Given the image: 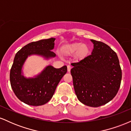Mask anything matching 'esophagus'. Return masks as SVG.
<instances>
[{"instance_id":"esophagus-1","label":"esophagus","mask_w":131,"mask_h":131,"mask_svg":"<svg viewBox=\"0 0 131 131\" xmlns=\"http://www.w3.org/2000/svg\"><path fill=\"white\" fill-rule=\"evenodd\" d=\"M67 69H68V71L70 72L71 69V67L70 65H68L67 66Z\"/></svg>"}]
</instances>
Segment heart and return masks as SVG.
I'll list each match as a JSON object with an SVG mask.
<instances>
[{
    "instance_id": "b5f03b06",
    "label": "heart",
    "mask_w": 131,
    "mask_h": 131,
    "mask_svg": "<svg viewBox=\"0 0 131 131\" xmlns=\"http://www.w3.org/2000/svg\"><path fill=\"white\" fill-rule=\"evenodd\" d=\"M60 50L63 55H72L76 53L78 58H82L88 53V47L81 42H74L62 46Z\"/></svg>"
}]
</instances>
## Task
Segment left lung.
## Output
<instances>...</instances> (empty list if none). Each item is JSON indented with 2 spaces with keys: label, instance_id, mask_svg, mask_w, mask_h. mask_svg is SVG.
<instances>
[{
  "label": "left lung",
  "instance_id": "obj_1",
  "mask_svg": "<svg viewBox=\"0 0 131 131\" xmlns=\"http://www.w3.org/2000/svg\"><path fill=\"white\" fill-rule=\"evenodd\" d=\"M91 41L94 43L91 55L71 64V74L78 100L87 106L98 107L117 94L122 71L115 51L102 42Z\"/></svg>",
  "mask_w": 131,
  "mask_h": 131
}]
</instances>
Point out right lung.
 Segmentation results:
<instances>
[{"instance_id": "right-lung-1", "label": "right lung", "mask_w": 131, "mask_h": 131, "mask_svg": "<svg viewBox=\"0 0 131 131\" xmlns=\"http://www.w3.org/2000/svg\"><path fill=\"white\" fill-rule=\"evenodd\" d=\"M55 38L42 39L28 43L16 53L10 73V81L15 94L27 105L39 106L47 103L53 97L57 85L67 73V66L55 68L47 66L34 78H26L21 74V69L27 57L39 55L46 58L56 56L52 52Z\"/></svg>"}]
</instances>
